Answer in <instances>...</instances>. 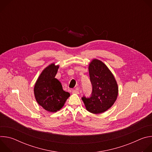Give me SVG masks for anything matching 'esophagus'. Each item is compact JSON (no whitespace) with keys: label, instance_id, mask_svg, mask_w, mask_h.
<instances>
[{"label":"esophagus","instance_id":"esophagus-1","mask_svg":"<svg viewBox=\"0 0 152 152\" xmlns=\"http://www.w3.org/2000/svg\"><path fill=\"white\" fill-rule=\"evenodd\" d=\"M72 93L73 94H79V91L76 89V90H72Z\"/></svg>","mask_w":152,"mask_h":152}]
</instances>
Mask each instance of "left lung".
<instances>
[{"instance_id": "left-lung-1", "label": "left lung", "mask_w": 152, "mask_h": 152, "mask_svg": "<svg viewBox=\"0 0 152 152\" xmlns=\"http://www.w3.org/2000/svg\"><path fill=\"white\" fill-rule=\"evenodd\" d=\"M93 86L91 96L82 97L86 110L93 114L105 112L117 100L118 88L117 81L110 70L101 61L94 59L88 66Z\"/></svg>"}]
</instances>
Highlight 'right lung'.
Wrapping results in <instances>:
<instances>
[{"instance_id":"obj_1","label":"right lung","mask_w":152,"mask_h":152,"mask_svg":"<svg viewBox=\"0 0 152 152\" xmlns=\"http://www.w3.org/2000/svg\"><path fill=\"white\" fill-rule=\"evenodd\" d=\"M59 66L52 63L42 70L35 84L36 101L45 110L56 113L64 105L70 93L63 90L61 82L55 78Z\"/></svg>"}]
</instances>
